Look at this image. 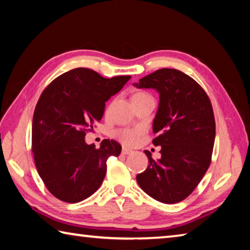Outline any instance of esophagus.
I'll list each match as a JSON object with an SVG mask.
<instances>
[{
  "label": "esophagus",
  "mask_w": 250,
  "mask_h": 250,
  "mask_svg": "<svg viewBox=\"0 0 250 250\" xmlns=\"http://www.w3.org/2000/svg\"><path fill=\"white\" fill-rule=\"evenodd\" d=\"M132 150H130V149H127V148H123V149H122V154L123 155H130V154H132Z\"/></svg>",
  "instance_id": "obj_1"
}]
</instances>
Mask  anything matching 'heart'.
I'll return each instance as SVG.
<instances>
[{
    "label": "heart",
    "instance_id": "b5f03b06",
    "mask_svg": "<svg viewBox=\"0 0 250 250\" xmlns=\"http://www.w3.org/2000/svg\"><path fill=\"white\" fill-rule=\"evenodd\" d=\"M143 95H148L144 92H138V93L135 94V96H143ZM143 130L141 128H118L114 132V136L116 139H118L122 144H124L126 146H135L137 145L138 142L141 141L143 137Z\"/></svg>",
    "mask_w": 250,
    "mask_h": 250
}]
</instances>
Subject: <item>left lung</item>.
<instances>
[{
	"instance_id": "1",
	"label": "left lung",
	"mask_w": 250,
	"mask_h": 250,
	"mask_svg": "<svg viewBox=\"0 0 250 250\" xmlns=\"http://www.w3.org/2000/svg\"><path fill=\"white\" fill-rule=\"evenodd\" d=\"M138 87L159 92V107L152 130L161 158L149 160L137 174L139 187L159 202L178 203L187 199L211 165L215 141V118L208 95L194 79L180 70L163 68L142 78Z\"/></svg>"
}]
</instances>
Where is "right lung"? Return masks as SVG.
<instances>
[{"label":"right lung","instance_id":"1","mask_svg":"<svg viewBox=\"0 0 250 250\" xmlns=\"http://www.w3.org/2000/svg\"><path fill=\"white\" fill-rule=\"evenodd\" d=\"M129 79H106L92 69L76 68L42 91L33 116L32 150L39 177L55 198L77 203L102 185L106 160L120 155L122 147L104 139L95 148L84 137L102 118L105 102Z\"/></svg>","mask_w":250,"mask_h":250}]
</instances>
